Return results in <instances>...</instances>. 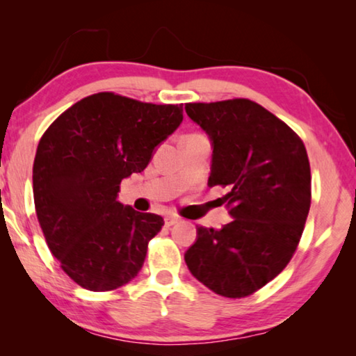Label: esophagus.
<instances>
[{
    "mask_svg": "<svg viewBox=\"0 0 356 356\" xmlns=\"http://www.w3.org/2000/svg\"><path fill=\"white\" fill-rule=\"evenodd\" d=\"M179 221V218L176 215H168L166 218H165V225L170 227V226H172V225H176V222Z\"/></svg>",
    "mask_w": 356,
    "mask_h": 356,
    "instance_id": "34e87169",
    "label": "esophagus"
}]
</instances>
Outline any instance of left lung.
<instances>
[{"label": "left lung", "mask_w": 356, "mask_h": 356, "mask_svg": "<svg viewBox=\"0 0 356 356\" xmlns=\"http://www.w3.org/2000/svg\"><path fill=\"white\" fill-rule=\"evenodd\" d=\"M212 140L209 186H222L232 221L197 226L185 262L197 281L227 298L254 293L291 261L311 207V168L301 138L248 99L185 104Z\"/></svg>", "instance_id": "1"}]
</instances>
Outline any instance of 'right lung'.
I'll use <instances>...</instances> for the list:
<instances>
[{
	"label": "right lung",
	"instance_id": "obj_1",
	"mask_svg": "<svg viewBox=\"0 0 356 356\" xmlns=\"http://www.w3.org/2000/svg\"><path fill=\"white\" fill-rule=\"evenodd\" d=\"M182 105L114 92L84 97L42 135L33 166L35 213L61 268L92 292L114 291L140 272L165 225L118 201L122 179L141 172L180 122Z\"/></svg>",
	"mask_w": 356,
	"mask_h": 356
}]
</instances>
